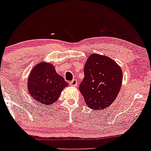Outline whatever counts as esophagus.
I'll use <instances>...</instances> for the list:
<instances>
[{
  "label": "esophagus",
  "instance_id": "esophagus-1",
  "mask_svg": "<svg viewBox=\"0 0 151 151\" xmlns=\"http://www.w3.org/2000/svg\"><path fill=\"white\" fill-rule=\"evenodd\" d=\"M70 85H71V86H75V87H76V86H78V80H76V79L73 80L72 81L70 82Z\"/></svg>",
  "mask_w": 151,
  "mask_h": 151
}]
</instances>
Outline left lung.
Here are the masks:
<instances>
[{
  "mask_svg": "<svg viewBox=\"0 0 151 151\" xmlns=\"http://www.w3.org/2000/svg\"><path fill=\"white\" fill-rule=\"evenodd\" d=\"M84 73L79 89L87 106L96 110L109 107L120 91L123 80L120 66L111 58L94 53L88 58Z\"/></svg>",
  "mask_w": 151,
  "mask_h": 151,
  "instance_id": "obj_1",
  "label": "left lung"
}]
</instances>
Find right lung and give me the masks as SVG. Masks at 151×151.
Returning a JSON list of instances; mask_svg holds the SVG:
<instances>
[{
    "label": "right lung",
    "mask_w": 151,
    "mask_h": 151,
    "mask_svg": "<svg viewBox=\"0 0 151 151\" xmlns=\"http://www.w3.org/2000/svg\"><path fill=\"white\" fill-rule=\"evenodd\" d=\"M28 86L33 99L41 104L49 105L58 101L68 83L58 75L53 66L42 62L35 66L31 71Z\"/></svg>",
    "instance_id": "obj_1"
}]
</instances>
